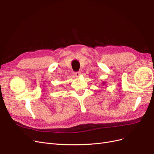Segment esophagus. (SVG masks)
<instances>
[{
    "label": "esophagus",
    "mask_w": 154,
    "mask_h": 154,
    "mask_svg": "<svg viewBox=\"0 0 154 154\" xmlns=\"http://www.w3.org/2000/svg\"><path fill=\"white\" fill-rule=\"evenodd\" d=\"M74 76H75L78 77V76H80V75L81 74V72H80V71H78V72H75L74 73Z\"/></svg>",
    "instance_id": "1"
}]
</instances>
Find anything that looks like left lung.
Wrapping results in <instances>:
<instances>
[{
	"label": "left lung",
	"instance_id": "8db88e82",
	"mask_svg": "<svg viewBox=\"0 0 154 154\" xmlns=\"http://www.w3.org/2000/svg\"><path fill=\"white\" fill-rule=\"evenodd\" d=\"M103 85H105V83H104V82L103 83Z\"/></svg>",
	"mask_w": 154,
	"mask_h": 154
}]
</instances>
